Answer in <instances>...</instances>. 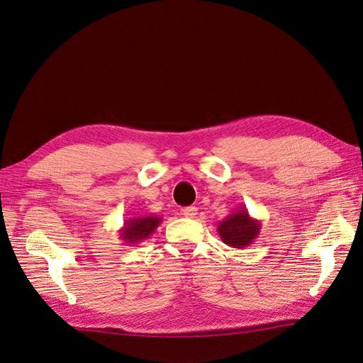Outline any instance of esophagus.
Instances as JSON below:
<instances>
[{"label": "esophagus", "instance_id": "1", "mask_svg": "<svg viewBox=\"0 0 363 363\" xmlns=\"http://www.w3.org/2000/svg\"><path fill=\"white\" fill-rule=\"evenodd\" d=\"M182 215L185 216V218H194L198 215V208L194 207V206H190V207H185L184 210H182Z\"/></svg>", "mask_w": 363, "mask_h": 363}]
</instances>
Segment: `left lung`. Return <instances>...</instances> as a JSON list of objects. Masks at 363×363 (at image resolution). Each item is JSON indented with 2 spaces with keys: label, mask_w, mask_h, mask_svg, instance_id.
Returning <instances> with one entry per match:
<instances>
[{
  "label": "left lung",
  "mask_w": 363,
  "mask_h": 363,
  "mask_svg": "<svg viewBox=\"0 0 363 363\" xmlns=\"http://www.w3.org/2000/svg\"><path fill=\"white\" fill-rule=\"evenodd\" d=\"M222 242L231 248H245L261 233V220L250 216L245 207H239L218 224Z\"/></svg>",
  "instance_id": "obj_1"
}]
</instances>
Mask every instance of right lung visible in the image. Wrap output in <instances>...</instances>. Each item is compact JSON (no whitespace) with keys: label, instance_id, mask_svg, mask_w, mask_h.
<instances>
[{"label":"right lung","instance_id":"1","mask_svg":"<svg viewBox=\"0 0 363 363\" xmlns=\"http://www.w3.org/2000/svg\"><path fill=\"white\" fill-rule=\"evenodd\" d=\"M162 222L161 216H136L128 218L124 222V227L119 228V239L125 245H135L150 238L155 230Z\"/></svg>","mask_w":363,"mask_h":363}]
</instances>
